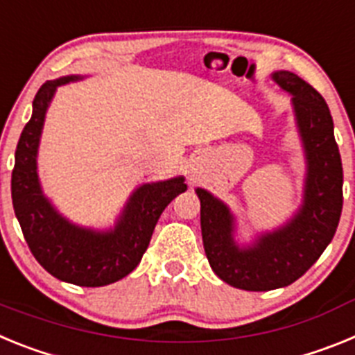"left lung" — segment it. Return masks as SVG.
Listing matches in <instances>:
<instances>
[{
  "label": "left lung",
  "instance_id": "left-lung-1",
  "mask_svg": "<svg viewBox=\"0 0 355 355\" xmlns=\"http://www.w3.org/2000/svg\"><path fill=\"white\" fill-rule=\"evenodd\" d=\"M272 78L293 96L307 159L302 208L284 227L238 249L227 206L197 188L206 258L224 283L247 291L275 290L302 277L334 238L343 208V167L327 103L293 72L279 71Z\"/></svg>",
  "mask_w": 355,
  "mask_h": 355
}]
</instances>
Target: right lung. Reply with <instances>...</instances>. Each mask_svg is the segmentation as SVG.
<instances>
[{
	"instance_id": "obj_1",
	"label": "right lung",
	"mask_w": 355,
	"mask_h": 355,
	"mask_svg": "<svg viewBox=\"0 0 355 355\" xmlns=\"http://www.w3.org/2000/svg\"><path fill=\"white\" fill-rule=\"evenodd\" d=\"M72 80L78 76L46 81L33 99V114L15 149L12 202L24 240L37 261L60 281L96 288L115 283L137 268L159 215L175 196L187 190V184L183 178H174L140 187L110 233L81 229L58 215L40 190L37 147L56 87Z\"/></svg>"
}]
</instances>
